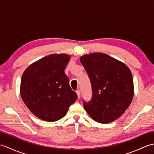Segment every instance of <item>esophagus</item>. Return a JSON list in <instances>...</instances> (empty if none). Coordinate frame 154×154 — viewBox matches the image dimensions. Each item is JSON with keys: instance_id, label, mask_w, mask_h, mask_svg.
Masks as SVG:
<instances>
[{"instance_id": "1", "label": "esophagus", "mask_w": 154, "mask_h": 154, "mask_svg": "<svg viewBox=\"0 0 154 154\" xmlns=\"http://www.w3.org/2000/svg\"><path fill=\"white\" fill-rule=\"evenodd\" d=\"M76 93H77V96H78V98H80V96H81V91L80 90H77V91H76Z\"/></svg>"}]
</instances>
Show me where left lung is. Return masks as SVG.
I'll use <instances>...</instances> for the list:
<instances>
[{
    "label": "left lung",
    "instance_id": "obj_1",
    "mask_svg": "<svg viewBox=\"0 0 154 154\" xmlns=\"http://www.w3.org/2000/svg\"><path fill=\"white\" fill-rule=\"evenodd\" d=\"M91 81L92 97L83 100L87 112L97 122H112L122 115L134 97L131 71L122 62L103 53L81 57Z\"/></svg>",
    "mask_w": 154,
    "mask_h": 154
}]
</instances>
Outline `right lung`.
Instances as JSON below:
<instances>
[{
	"mask_svg": "<svg viewBox=\"0 0 154 154\" xmlns=\"http://www.w3.org/2000/svg\"><path fill=\"white\" fill-rule=\"evenodd\" d=\"M70 56L52 54L30 65L23 73L20 95L35 116L47 122L63 118L77 99L65 74Z\"/></svg>",
	"mask_w": 154,
	"mask_h": 154,
	"instance_id": "add662e5",
	"label": "right lung"
}]
</instances>
